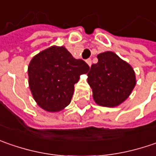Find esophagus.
<instances>
[{"label":"esophagus","mask_w":156,"mask_h":156,"mask_svg":"<svg viewBox=\"0 0 156 156\" xmlns=\"http://www.w3.org/2000/svg\"><path fill=\"white\" fill-rule=\"evenodd\" d=\"M86 63L88 64L89 66H91V58H88V59H86Z\"/></svg>","instance_id":"obj_1"}]
</instances>
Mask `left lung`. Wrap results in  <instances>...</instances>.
<instances>
[{
	"instance_id": "8db88e82",
	"label": "left lung",
	"mask_w": 156,
	"mask_h": 156,
	"mask_svg": "<svg viewBox=\"0 0 156 156\" xmlns=\"http://www.w3.org/2000/svg\"><path fill=\"white\" fill-rule=\"evenodd\" d=\"M97 58L98 63L91 65L87 74L93 98L99 105L117 106L126 99L135 86L134 71L111 51L101 53Z\"/></svg>"
}]
</instances>
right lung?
I'll use <instances>...</instances> for the list:
<instances>
[{
	"mask_svg": "<svg viewBox=\"0 0 156 156\" xmlns=\"http://www.w3.org/2000/svg\"><path fill=\"white\" fill-rule=\"evenodd\" d=\"M90 67L75 59L65 47L52 46L32 58L29 65V84L40 107L58 112L71 103L74 85Z\"/></svg>",
	"mask_w": 156,
	"mask_h": 156,
	"instance_id": "1",
	"label": "right lung"
}]
</instances>
